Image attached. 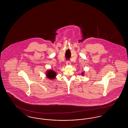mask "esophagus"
<instances>
[{
  "instance_id": "esophagus-1",
  "label": "esophagus",
  "mask_w": 128,
  "mask_h": 128,
  "mask_svg": "<svg viewBox=\"0 0 128 128\" xmlns=\"http://www.w3.org/2000/svg\"><path fill=\"white\" fill-rule=\"evenodd\" d=\"M66 64L68 65H68H70L71 64V63H70V61H67L66 62Z\"/></svg>"
}]
</instances>
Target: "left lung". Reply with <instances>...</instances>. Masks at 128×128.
Masks as SVG:
<instances>
[{
  "label": "left lung",
  "instance_id": "left-lung-1",
  "mask_svg": "<svg viewBox=\"0 0 128 128\" xmlns=\"http://www.w3.org/2000/svg\"><path fill=\"white\" fill-rule=\"evenodd\" d=\"M84 72H82V75L83 76L84 75Z\"/></svg>",
  "mask_w": 128,
  "mask_h": 128
}]
</instances>
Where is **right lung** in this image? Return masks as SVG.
<instances>
[{"label": "right lung", "mask_w": 128, "mask_h": 128, "mask_svg": "<svg viewBox=\"0 0 128 128\" xmlns=\"http://www.w3.org/2000/svg\"><path fill=\"white\" fill-rule=\"evenodd\" d=\"M56 73L54 70H48L46 73V77L49 79H55L56 76Z\"/></svg>", "instance_id": "add662e5"}]
</instances>
